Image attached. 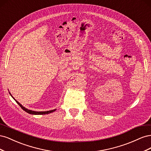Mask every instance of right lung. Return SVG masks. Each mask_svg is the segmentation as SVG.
Instances as JSON below:
<instances>
[{
  "label": "right lung",
  "instance_id": "add662e5",
  "mask_svg": "<svg viewBox=\"0 0 151 151\" xmlns=\"http://www.w3.org/2000/svg\"><path fill=\"white\" fill-rule=\"evenodd\" d=\"M9 94H11V93H9ZM11 96H12V95L11 94ZM13 98V97H12ZM13 99L15 100V101H16V103L19 105L20 106V107L23 109L24 111H25L26 112H27V113H29V114H31V115H46V114H48V113H52V112H53V111H55L56 110V109H52V110H50V111H32V110H30V109H27V108H24L23 106H22V104H21L19 102H18L17 101H16V100L13 98Z\"/></svg>",
  "mask_w": 151,
  "mask_h": 151
}]
</instances>
